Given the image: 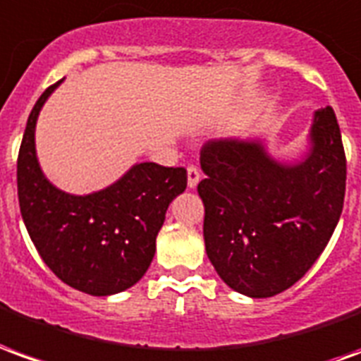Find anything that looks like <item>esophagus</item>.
<instances>
[{
	"instance_id": "obj_1",
	"label": "esophagus",
	"mask_w": 361,
	"mask_h": 361,
	"mask_svg": "<svg viewBox=\"0 0 361 361\" xmlns=\"http://www.w3.org/2000/svg\"><path fill=\"white\" fill-rule=\"evenodd\" d=\"M186 171H188V188H196L198 180H200V169L196 165H188Z\"/></svg>"
}]
</instances>
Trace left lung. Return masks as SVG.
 Segmentation results:
<instances>
[{
	"instance_id": "left-lung-1",
	"label": "left lung",
	"mask_w": 361,
	"mask_h": 361,
	"mask_svg": "<svg viewBox=\"0 0 361 361\" xmlns=\"http://www.w3.org/2000/svg\"><path fill=\"white\" fill-rule=\"evenodd\" d=\"M309 153L280 163L260 140H212L202 147L204 241L219 278L249 298H272L315 264L338 224L346 155L336 114H313Z\"/></svg>"
}]
</instances>
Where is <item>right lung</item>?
<instances>
[{"mask_svg":"<svg viewBox=\"0 0 361 361\" xmlns=\"http://www.w3.org/2000/svg\"><path fill=\"white\" fill-rule=\"evenodd\" d=\"M62 81L40 94L17 159L21 216L46 267L89 295L132 288L147 272L171 202L186 188V169L137 163L114 185L85 196L56 188L38 165V112Z\"/></svg>","mask_w":361,"mask_h":361,"instance_id":"add662e5","label":"right lung"}]
</instances>
